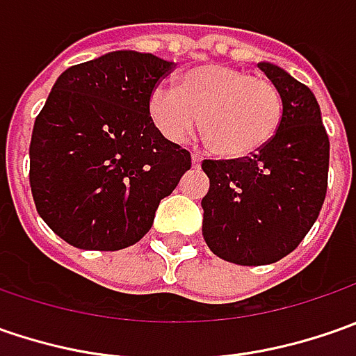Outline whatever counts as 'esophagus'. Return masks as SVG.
Listing matches in <instances>:
<instances>
[{
    "label": "esophagus",
    "mask_w": 356,
    "mask_h": 356,
    "mask_svg": "<svg viewBox=\"0 0 356 356\" xmlns=\"http://www.w3.org/2000/svg\"><path fill=\"white\" fill-rule=\"evenodd\" d=\"M192 164H194V168H200V164H202V156L200 154H192Z\"/></svg>",
    "instance_id": "1"
}]
</instances>
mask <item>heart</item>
Segmentation results:
<instances>
[{"label": "heart", "mask_w": 356, "mask_h": 356, "mask_svg": "<svg viewBox=\"0 0 356 356\" xmlns=\"http://www.w3.org/2000/svg\"><path fill=\"white\" fill-rule=\"evenodd\" d=\"M146 111L170 143H184L202 122L213 154L241 158L273 138L283 104L277 87L266 76L212 63L190 69L178 87L156 85Z\"/></svg>", "instance_id": "1"}]
</instances>
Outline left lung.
Here are the masks:
<instances>
[{
	"instance_id": "8db88e82",
	"label": "left lung",
	"mask_w": 356,
	"mask_h": 356,
	"mask_svg": "<svg viewBox=\"0 0 356 356\" xmlns=\"http://www.w3.org/2000/svg\"><path fill=\"white\" fill-rule=\"evenodd\" d=\"M281 95L280 127L252 156L204 160L210 190L202 234L218 257L267 266L307 236L327 194L329 136L309 87L273 63H257Z\"/></svg>"
}]
</instances>
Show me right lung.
<instances>
[{
    "mask_svg": "<svg viewBox=\"0 0 356 356\" xmlns=\"http://www.w3.org/2000/svg\"><path fill=\"white\" fill-rule=\"evenodd\" d=\"M174 67L152 53L113 51L55 81L35 118L29 182L39 216L67 243L134 245L190 170V152L166 140L146 111Z\"/></svg>",
    "mask_w": 356,
    "mask_h": 356,
    "instance_id": "add662e5",
    "label": "right lung"
}]
</instances>
